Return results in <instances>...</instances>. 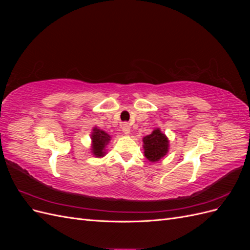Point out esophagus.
I'll use <instances>...</instances> for the list:
<instances>
[{
    "instance_id": "obj_1",
    "label": "esophagus",
    "mask_w": 250,
    "mask_h": 250,
    "mask_svg": "<svg viewBox=\"0 0 250 250\" xmlns=\"http://www.w3.org/2000/svg\"><path fill=\"white\" fill-rule=\"evenodd\" d=\"M122 131L125 133V134H129L130 133V126L128 125V123H124L122 125Z\"/></svg>"
}]
</instances>
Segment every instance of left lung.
I'll list each match as a JSON object with an SVG mask.
<instances>
[{"label":"left lung","instance_id":"obj_1","mask_svg":"<svg viewBox=\"0 0 250 250\" xmlns=\"http://www.w3.org/2000/svg\"><path fill=\"white\" fill-rule=\"evenodd\" d=\"M145 156L150 162L160 161L168 152L169 141L167 137L160 130L155 129L153 132L143 139Z\"/></svg>","mask_w":250,"mask_h":250}]
</instances>
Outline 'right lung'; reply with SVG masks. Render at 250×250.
<instances>
[{"label":"right lung","instance_id":"add662e5","mask_svg":"<svg viewBox=\"0 0 250 250\" xmlns=\"http://www.w3.org/2000/svg\"><path fill=\"white\" fill-rule=\"evenodd\" d=\"M110 137L105 133L103 130L98 129V128H94V132L92 134V141H93V153L97 157L104 156V148L107 145L109 142Z\"/></svg>","mask_w":250,"mask_h":250}]
</instances>
